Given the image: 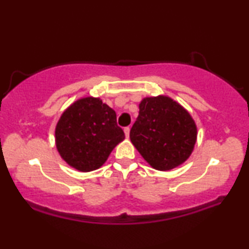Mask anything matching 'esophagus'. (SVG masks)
Segmentation results:
<instances>
[{
	"label": "esophagus",
	"instance_id": "1",
	"mask_svg": "<svg viewBox=\"0 0 249 249\" xmlns=\"http://www.w3.org/2000/svg\"><path fill=\"white\" fill-rule=\"evenodd\" d=\"M124 135H125V137H129V132H130V128H129V127H127V128H124Z\"/></svg>",
	"mask_w": 249,
	"mask_h": 249
}]
</instances>
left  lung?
<instances>
[{
  "mask_svg": "<svg viewBox=\"0 0 249 249\" xmlns=\"http://www.w3.org/2000/svg\"><path fill=\"white\" fill-rule=\"evenodd\" d=\"M130 141L153 169L169 171L192 155L197 125L189 112L171 97H144L130 130Z\"/></svg>",
  "mask_w": 249,
  "mask_h": 249,
  "instance_id": "8db88e82",
  "label": "left lung"
}]
</instances>
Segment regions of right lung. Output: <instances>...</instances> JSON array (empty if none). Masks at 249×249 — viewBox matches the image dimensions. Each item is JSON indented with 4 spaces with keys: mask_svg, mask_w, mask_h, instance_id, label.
Listing matches in <instances>:
<instances>
[{
    "mask_svg": "<svg viewBox=\"0 0 249 249\" xmlns=\"http://www.w3.org/2000/svg\"><path fill=\"white\" fill-rule=\"evenodd\" d=\"M124 139L115 111L100 97L74 101L55 125V146L61 159L80 172L100 169Z\"/></svg>",
    "mask_w": 249,
    "mask_h": 249,
    "instance_id": "obj_1",
    "label": "right lung"
}]
</instances>
